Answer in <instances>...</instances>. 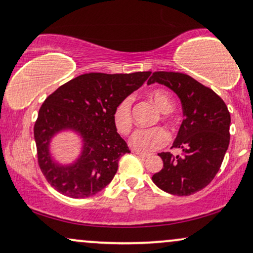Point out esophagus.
Returning <instances> with one entry per match:
<instances>
[{
	"mask_svg": "<svg viewBox=\"0 0 253 253\" xmlns=\"http://www.w3.org/2000/svg\"><path fill=\"white\" fill-rule=\"evenodd\" d=\"M134 154H136L139 158L141 159H146L148 158V154H146V153H141V152H137V150H134Z\"/></svg>",
	"mask_w": 253,
	"mask_h": 253,
	"instance_id": "obj_1",
	"label": "esophagus"
}]
</instances>
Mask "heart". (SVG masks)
I'll return each instance as SVG.
<instances>
[{
    "label": "heart",
    "mask_w": 253,
    "mask_h": 253,
    "mask_svg": "<svg viewBox=\"0 0 253 253\" xmlns=\"http://www.w3.org/2000/svg\"><path fill=\"white\" fill-rule=\"evenodd\" d=\"M156 106L162 113H170L174 110V103L170 94L162 88H154L149 92ZM132 97H126L117 105L113 111V124L118 132L127 135L133 128L132 118ZM169 141V134L162 127L137 129L130 136L129 145L133 149L141 153H149L165 147Z\"/></svg>",
    "instance_id": "heart-1"
}]
</instances>
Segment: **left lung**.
Here are the masks:
<instances>
[{
	"label": "left lung",
	"instance_id": "8db88e82",
	"mask_svg": "<svg viewBox=\"0 0 253 253\" xmlns=\"http://www.w3.org/2000/svg\"><path fill=\"white\" fill-rule=\"evenodd\" d=\"M153 83L178 95L184 119L171 147L183 154L160 153L164 167L152 180L166 193L188 196L206 188L218 172L230 142V113L219 95L184 73L153 72L148 84Z\"/></svg>",
	"mask_w": 253,
	"mask_h": 253
}]
</instances>
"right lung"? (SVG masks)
Returning <instances> with one entry per match:
<instances>
[{"mask_svg": "<svg viewBox=\"0 0 253 253\" xmlns=\"http://www.w3.org/2000/svg\"><path fill=\"white\" fill-rule=\"evenodd\" d=\"M149 76L150 71L85 73L59 86L44 100L34 135L38 165L51 187L68 197L85 198L113 180L120 158L130 153L117 133L113 111ZM63 129L76 130L84 141L81 158L71 166L55 164L48 153L50 137Z\"/></svg>", "mask_w": 253, "mask_h": 253, "instance_id": "obj_1", "label": "right lung"}]
</instances>
